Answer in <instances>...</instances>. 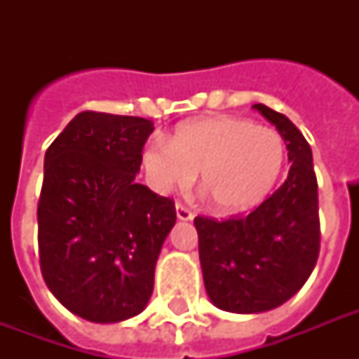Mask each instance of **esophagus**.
Segmentation results:
<instances>
[{
	"label": "esophagus",
	"mask_w": 359,
	"mask_h": 359,
	"mask_svg": "<svg viewBox=\"0 0 359 359\" xmlns=\"http://www.w3.org/2000/svg\"><path fill=\"white\" fill-rule=\"evenodd\" d=\"M177 218L180 219V222H190V219H194V212H191L190 208H186L184 205H180V203H177Z\"/></svg>",
	"instance_id": "34e87169"
}]
</instances>
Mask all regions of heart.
<instances>
[{"mask_svg":"<svg viewBox=\"0 0 359 359\" xmlns=\"http://www.w3.org/2000/svg\"><path fill=\"white\" fill-rule=\"evenodd\" d=\"M287 149L272 128L240 117H208L180 124L171 140L152 141L141 154L160 194L188 188L201 173V188L222 214L255 208L278 184Z\"/></svg>","mask_w":359,"mask_h":359,"instance_id":"obj_1","label":"heart"}]
</instances>
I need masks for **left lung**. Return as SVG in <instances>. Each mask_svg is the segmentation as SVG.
I'll return each mask as SVG.
<instances>
[{"instance_id": "obj_1", "label": "left lung", "mask_w": 359, "mask_h": 359, "mask_svg": "<svg viewBox=\"0 0 359 359\" xmlns=\"http://www.w3.org/2000/svg\"><path fill=\"white\" fill-rule=\"evenodd\" d=\"M253 108L278 128L289 151V177L253 212L216 222L194 219L205 289L229 313L276 309L304 287L320 248L317 177L311 147L283 114Z\"/></svg>"}]
</instances>
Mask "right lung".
Wrapping results in <instances>:
<instances>
[{
  "label": "right lung",
  "mask_w": 359,
  "mask_h": 359,
  "mask_svg": "<svg viewBox=\"0 0 359 359\" xmlns=\"http://www.w3.org/2000/svg\"><path fill=\"white\" fill-rule=\"evenodd\" d=\"M152 121L81 111L48 147L39 199L42 278L70 313L114 324L154 287L175 203L135 182Z\"/></svg>",
  "instance_id": "1"
}]
</instances>
